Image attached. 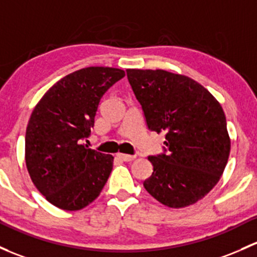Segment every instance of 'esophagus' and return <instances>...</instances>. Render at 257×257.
I'll use <instances>...</instances> for the list:
<instances>
[{"mask_svg": "<svg viewBox=\"0 0 257 257\" xmlns=\"http://www.w3.org/2000/svg\"><path fill=\"white\" fill-rule=\"evenodd\" d=\"M117 158L120 159V160L129 163V161H133L134 159H136V156H134V155H126V154H117Z\"/></svg>", "mask_w": 257, "mask_h": 257, "instance_id": "obj_1", "label": "esophagus"}]
</instances>
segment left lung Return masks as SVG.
<instances>
[{
  "mask_svg": "<svg viewBox=\"0 0 257 257\" xmlns=\"http://www.w3.org/2000/svg\"><path fill=\"white\" fill-rule=\"evenodd\" d=\"M150 131L165 132L166 149L149 156L145 190L171 208L191 206L220 180L230 138L220 103L201 83L165 70H126ZM168 154H166V153Z\"/></svg>",
  "mask_w": 257,
  "mask_h": 257,
  "instance_id": "8db88e82",
  "label": "left lung"
}]
</instances>
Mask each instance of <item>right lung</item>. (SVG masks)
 Returning a JSON list of instances; mask_svg holds the SVG:
<instances>
[{
  "instance_id": "obj_1",
  "label": "right lung",
  "mask_w": 257,
  "mask_h": 257,
  "mask_svg": "<svg viewBox=\"0 0 257 257\" xmlns=\"http://www.w3.org/2000/svg\"><path fill=\"white\" fill-rule=\"evenodd\" d=\"M125 72L91 66L51 86L34 108L26 132V165L34 186L48 202L80 210L93 202L113 169V156L88 149L102 96Z\"/></svg>"
}]
</instances>
